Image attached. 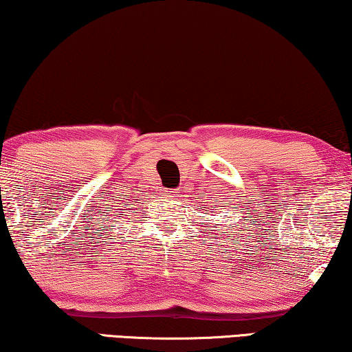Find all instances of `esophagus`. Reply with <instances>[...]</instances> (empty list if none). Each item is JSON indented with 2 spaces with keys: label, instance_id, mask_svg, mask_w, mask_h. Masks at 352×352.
Wrapping results in <instances>:
<instances>
[{
  "label": "esophagus",
  "instance_id": "34e87169",
  "mask_svg": "<svg viewBox=\"0 0 352 352\" xmlns=\"http://www.w3.org/2000/svg\"><path fill=\"white\" fill-rule=\"evenodd\" d=\"M176 193L177 192H175V190H170V193H168V197H176Z\"/></svg>",
  "mask_w": 352,
  "mask_h": 352
}]
</instances>
